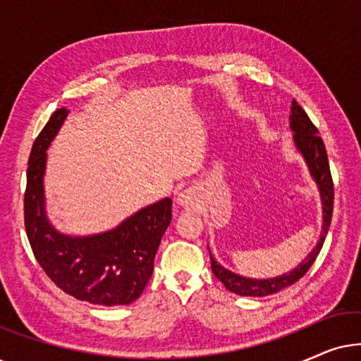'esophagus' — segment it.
<instances>
[{
	"label": "esophagus",
	"instance_id": "1",
	"mask_svg": "<svg viewBox=\"0 0 361 361\" xmlns=\"http://www.w3.org/2000/svg\"><path fill=\"white\" fill-rule=\"evenodd\" d=\"M177 202H179V205L192 207L197 202V197L192 190H184V192H180L179 197H177Z\"/></svg>",
	"mask_w": 361,
	"mask_h": 361
}]
</instances>
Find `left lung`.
I'll return each mask as SVG.
<instances>
[{
  "mask_svg": "<svg viewBox=\"0 0 361 361\" xmlns=\"http://www.w3.org/2000/svg\"><path fill=\"white\" fill-rule=\"evenodd\" d=\"M289 120H290V130L294 131L295 147H298L300 154L304 156V159L309 166L310 176H312L314 180L317 182L319 190H320V199H322V205H324L322 236H320V241L312 250V253H310L307 258L298 266V268L290 271L288 274L278 276V278H271V279L243 278V276H238L231 273L228 269L221 268V266L216 263L210 255L212 273L221 281V284H224L230 293H235L238 295L263 298V295H271V294L279 293L281 289L288 288V286L294 284L295 281H299L310 269V266L314 264V261L317 259L320 250H322L325 236H327L330 221H332L334 180H332V174H330L329 157H327V151H325L322 137L319 136L317 126L310 121L307 113L302 110V106H300L295 100H293V105H290Z\"/></svg>",
  "mask_w": 361,
  "mask_h": 361,
  "instance_id": "left-lung-1",
  "label": "left lung"
}]
</instances>
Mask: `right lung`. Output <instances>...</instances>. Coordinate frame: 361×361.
Masks as SVG:
<instances>
[{"label":"right lung","mask_w":361,"mask_h":361,"mask_svg":"<svg viewBox=\"0 0 361 361\" xmlns=\"http://www.w3.org/2000/svg\"><path fill=\"white\" fill-rule=\"evenodd\" d=\"M68 115L59 108L34 141L24 192V226L37 263L63 293L98 305H125L140 298L154 269V256L172 219V200L142 209L118 228L72 238L54 230L44 210L42 177L47 147Z\"/></svg>","instance_id":"obj_1"}]
</instances>
